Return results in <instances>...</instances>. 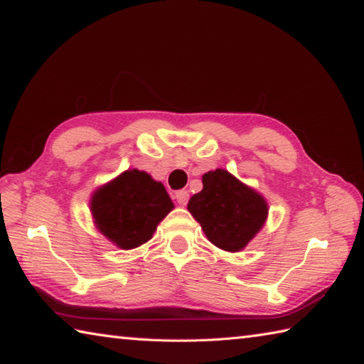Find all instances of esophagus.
<instances>
[{"label":"esophagus","instance_id":"obj_1","mask_svg":"<svg viewBox=\"0 0 364 364\" xmlns=\"http://www.w3.org/2000/svg\"><path fill=\"white\" fill-rule=\"evenodd\" d=\"M175 199L180 205H186L189 200V191H186V189L178 191V193L175 194Z\"/></svg>","mask_w":364,"mask_h":364}]
</instances>
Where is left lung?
Here are the masks:
<instances>
[{"mask_svg": "<svg viewBox=\"0 0 364 364\" xmlns=\"http://www.w3.org/2000/svg\"><path fill=\"white\" fill-rule=\"evenodd\" d=\"M203 188L189 199L188 210L200 223L207 239L224 251H240L267 220V202L228 170L202 176Z\"/></svg>", "mask_w": 364, "mask_h": 364, "instance_id": "left-lung-1", "label": "left lung"}]
</instances>
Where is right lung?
Returning <instances> with one entry per match:
<instances>
[{
	"instance_id": "add662e5",
	"label": "right lung",
	"mask_w": 364,
	"mask_h": 364,
	"mask_svg": "<svg viewBox=\"0 0 364 364\" xmlns=\"http://www.w3.org/2000/svg\"><path fill=\"white\" fill-rule=\"evenodd\" d=\"M173 202L164 184L146 171L125 170L98 188L90 199L97 229L122 250L143 245L170 211Z\"/></svg>"
}]
</instances>
